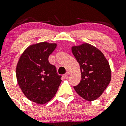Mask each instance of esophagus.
<instances>
[{
    "label": "esophagus",
    "mask_w": 126,
    "mask_h": 126,
    "mask_svg": "<svg viewBox=\"0 0 126 126\" xmlns=\"http://www.w3.org/2000/svg\"><path fill=\"white\" fill-rule=\"evenodd\" d=\"M70 74V72L69 71V70H67V72H66V73L64 74V77L66 78L68 75H69Z\"/></svg>",
    "instance_id": "esophagus-1"
}]
</instances>
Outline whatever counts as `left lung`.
Returning <instances> with one entry per match:
<instances>
[{
	"label": "left lung",
	"instance_id": "obj_1",
	"mask_svg": "<svg viewBox=\"0 0 126 126\" xmlns=\"http://www.w3.org/2000/svg\"><path fill=\"white\" fill-rule=\"evenodd\" d=\"M72 51L80 65L81 72L80 83L73 88L83 99L95 100L111 81L109 63L100 50L88 43L73 46Z\"/></svg>",
	"mask_w": 126,
	"mask_h": 126
}]
</instances>
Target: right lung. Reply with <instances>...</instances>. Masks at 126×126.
Here are the masks:
<instances>
[{
  "label": "right lung",
  "instance_id": "add662e5",
  "mask_svg": "<svg viewBox=\"0 0 126 126\" xmlns=\"http://www.w3.org/2000/svg\"><path fill=\"white\" fill-rule=\"evenodd\" d=\"M56 43L47 42L29 46L20 57L16 69L17 81L30 101L44 104L54 96L61 83V76L48 57L56 48Z\"/></svg>",
  "mask_w": 126,
  "mask_h": 126
}]
</instances>
